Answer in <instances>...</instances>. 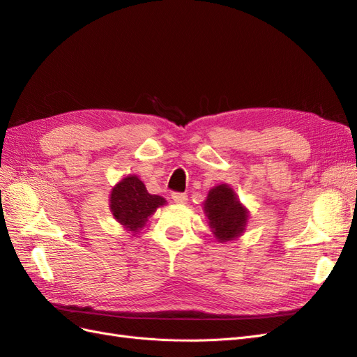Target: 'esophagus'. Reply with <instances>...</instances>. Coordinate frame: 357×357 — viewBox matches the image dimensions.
Wrapping results in <instances>:
<instances>
[{
	"mask_svg": "<svg viewBox=\"0 0 357 357\" xmlns=\"http://www.w3.org/2000/svg\"><path fill=\"white\" fill-rule=\"evenodd\" d=\"M171 197H172V201H174L176 204H186L188 202V195H186V193L174 192Z\"/></svg>",
	"mask_w": 357,
	"mask_h": 357,
	"instance_id": "esophagus-1",
	"label": "esophagus"
}]
</instances>
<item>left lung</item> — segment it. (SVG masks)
Instances as JSON below:
<instances>
[{
    "label": "left lung",
    "mask_w": 357,
    "mask_h": 357,
    "mask_svg": "<svg viewBox=\"0 0 357 357\" xmlns=\"http://www.w3.org/2000/svg\"><path fill=\"white\" fill-rule=\"evenodd\" d=\"M204 210L210 220V228L219 241H229L244 231L247 210L229 186L213 188L204 202Z\"/></svg>",
    "instance_id": "1"
}]
</instances>
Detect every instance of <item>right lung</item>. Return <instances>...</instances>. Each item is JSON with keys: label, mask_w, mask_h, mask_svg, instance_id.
<instances>
[{"label": "right lung", "mask_w": 357, "mask_h": 357, "mask_svg": "<svg viewBox=\"0 0 357 357\" xmlns=\"http://www.w3.org/2000/svg\"><path fill=\"white\" fill-rule=\"evenodd\" d=\"M164 204V198L150 195L143 181L135 176H129L119 183L110 198V208L117 222L135 232L143 228L150 215Z\"/></svg>", "instance_id": "obj_1"}]
</instances>
